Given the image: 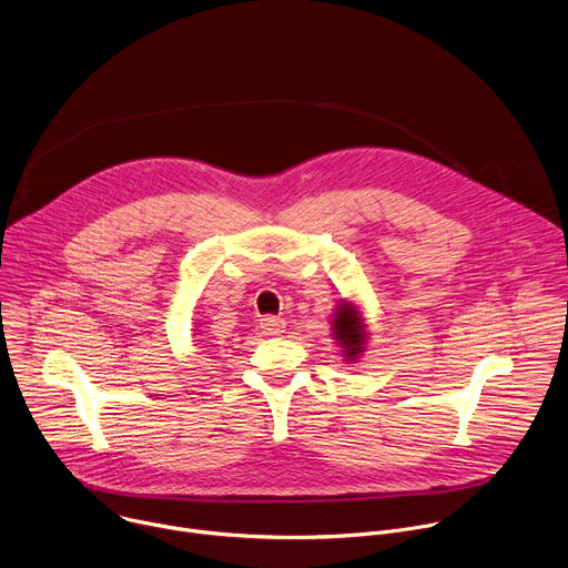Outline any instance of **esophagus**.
<instances>
[{"label": "esophagus", "instance_id": "34e87169", "mask_svg": "<svg viewBox=\"0 0 568 568\" xmlns=\"http://www.w3.org/2000/svg\"><path fill=\"white\" fill-rule=\"evenodd\" d=\"M261 329L265 336H278L285 329V321L278 316H263L261 318Z\"/></svg>", "mask_w": 568, "mask_h": 568}]
</instances>
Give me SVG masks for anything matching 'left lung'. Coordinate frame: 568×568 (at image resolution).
<instances>
[{"mask_svg": "<svg viewBox=\"0 0 568 568\" xmlns=\"http://www.w3.org/2000/svg\"><path fill=\"white\" fill-rule=\"evenodd\" d=\"M334 336L341 341L347 358H358L361 352H365V334L361 318L352 305H341L334 318Z\"/></svg>", "mask_w": 568, "mask_h": 568, "instance_id": "obj_1", "label": "left lung"}]
</instances>
